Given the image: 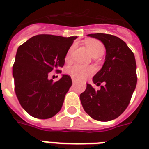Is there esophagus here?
I'll list each match as a JSON object with an SVG mask.
<instances>
[{"label": "esophagus", "instance_id": "obj_1", "mask_svg": "<svg viewBox=\"0 0 149 149\" xmlns=\"http://www.w3.org/2000/svg\"><path fill=\"white\" fill-rule=\"evenodd\" d=\"M77 81L74 77H72V83H75V81Z\"/></svg>", "mask_w": 149, "mask_h": 149}]
</instances>
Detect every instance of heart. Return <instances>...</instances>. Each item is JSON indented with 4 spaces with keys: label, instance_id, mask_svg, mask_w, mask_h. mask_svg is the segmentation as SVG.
Wrapping results in <instances>:
<instances>
[{
    "label": "heart",
    "instance_id": "obj_1",
    "mask_svg": "<svg viewBox=\"0 0 149 149\" xmlns=\"http://www.w3.org/2000/svg\"><path fill=\"white\" fill-rule=\"evenodd\" d=\"M86 45H87L88 50L90 51L91 54L93 56L103 55V53L104 52V47L103 44L98 40H88L86 42ZM72 50V48H70L68 49L66 56H65L66 61H68L71 57ZM66 72L72 77L81 80V79H84L93 74L94 72V69L93 67H90V66L75 64V65L68 67Z\"/></svg>",
    "mask_w": 149,
    "mask_h": 149
}]
</instances>
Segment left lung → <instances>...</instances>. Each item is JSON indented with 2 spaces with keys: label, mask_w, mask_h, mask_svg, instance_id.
<instances>
[{
  "label": "left lung",
  "mask_w": 149,
  "mask_h": 149,
  "mask_svg": "<svg viewBox=\"0 0 149 149\" xmlns=\"http://www.w3.org/2000/svg\"><path fill=\"white\" fill-rule=\"evenodd\" d=\"M100 40L106 49L103 67L93 78L100 86L96 90L87 84L80 95L85 112L94 120L109 121L124 112L130 102L137 81L136 64L133 52L119 37L105 33L88 34Z\"/></svg>",
  "instance_id": "left-lung-1"
}]
</instances>
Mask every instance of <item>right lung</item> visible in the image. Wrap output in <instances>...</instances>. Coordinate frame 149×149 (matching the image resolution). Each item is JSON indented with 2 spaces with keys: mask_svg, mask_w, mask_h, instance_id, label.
<instances>
[{
  "mask_svg": "<svg viewBox=\"0 0 149 149\" xmlns=\"http://www.w3.org/2000/svg\"><path fill=\"white\" fill-rule=\"evenodd\" d=\"M77 37L40 34L19 46L13 66L14 90L22 108L32 116L49 119L61 110L72 85L68 75L58 81L49 80V72L65 65V56Z\"/></svg>",
  "mask_w": 149,
  "mask_h": 149,
  "instance_id": "obj_1",
  "label": "right lung"
}]
</instances>
